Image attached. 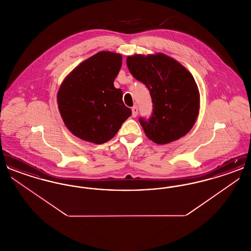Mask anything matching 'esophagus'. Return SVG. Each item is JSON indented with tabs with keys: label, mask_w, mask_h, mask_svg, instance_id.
Returning <instances> with one entry per match:
<instances>
[{
	"label": "esophagus",
	"mask_w": 251,
	"mask_h": 251,
	"mask_svg": "<svg viewBox=\"0 0 251 251\" xmlns=\"http://www.w3.org/2000/svg\"><path fill=\"white\" fill-rule=\"evenodd\" d=\"M137 114H138V108L135 105V106H133V107L131 108V116H132L133 118H135V117L137 116Z\"/></svg>",
	"instance_id": "esophagus-1"
}]
</instances>
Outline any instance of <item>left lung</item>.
<instances>
[{"label":"left lung","mask_w":251,"mask_h":251,"mask_svg":"<svg viewBox=\"0 0 251 251\" xmlns=\"http://www.w3.org/2000/svg\"><path fill=\"white\" fill-rule=\"evenodd\" d=\"M127 66L131 75L146 84L152 100L151 118L139 120L148 138L165 145L189 132L201 103L199 87L191 73L162 52L128 56Z\"/></svg>","instance_id":"1"}]
</instances>
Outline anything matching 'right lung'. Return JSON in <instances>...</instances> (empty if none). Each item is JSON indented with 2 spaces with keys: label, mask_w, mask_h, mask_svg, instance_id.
<instances>
[{
  "label": "right lung",
  "mask_w": 251,
  "mask_h": 251,
  "mask_svg": "<svg viewBox=\"0 0 251 251\" xmlns=\"http://www.w3.org/2000/svg\"><path fill=\"white\" fill-rule=\"evenodd\" d=\"M121 65L120 53L102 50L79 64L62 82L57 92L60 115L76 137L105 143L131 116L122 90L114 86Z\"/></svg>",
  "instance_id": "right-lung-1"
}]
</instances>
